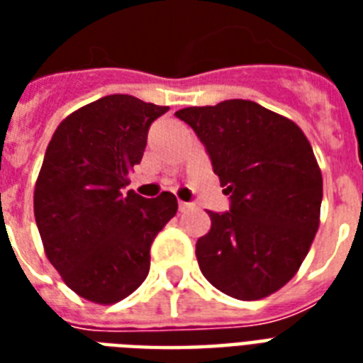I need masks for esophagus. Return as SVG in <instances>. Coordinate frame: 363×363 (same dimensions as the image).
Returning <instances> with one entry per match:
<instances>
[{
	"mask_svg": "<svg viewBox=\"0 0 363 363\" xmlns=\"http://www.w3.org/2000/svg\"><path fill=\"white\" fill-rule=\"evenodd\" d=\"M192 209V203H186V201H179V211H188Z\"/></svg>",
	"mask_w": 363,
	"mask_h": 363,
	"instance_id": "obj_1",
	"label": "esophagus"
}]
</instances>
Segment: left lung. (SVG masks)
Listing matches in <instances>:
<instances>
[{
	"label": "left lung",
	"mask_w": 363,
	"mask_h": 363,
	"mask_svg": "<svg viewBox=\"0 0 363 363\" xmlns=\"http://www.w3.org/2000/svg\"><path fill=\"white\" fill-rule=\"evenodd\" d=\"M175 116L196 131L230 196L228 213L207 211L199 269L232 298H267L298 273L320 224L322 173L311 143L298 124L248 99Z\"/></svg>",
	"instance_id": "left-lung-1"
}]
</instances>
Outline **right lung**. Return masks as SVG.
<instances>
[{
  "instance_id": "add662e5",
  "label": "right lung",
  "mask_w": 363,
  "mask_h": 363,
  "mask_svg": "<svg viewBox=\"0 0 363 363\" xmlns=\"http://www.w3.org/2000/svg\"><path fill=\"white\" fill-rule=\"evenodd\" d=\"M169 107L113 94L71 113L48 143L33 192L47 258L81 298L111 305L141 286L150 245L175 216L177 198H141L130 171L148 128Z\"/></svg>"
}]
</instances>
